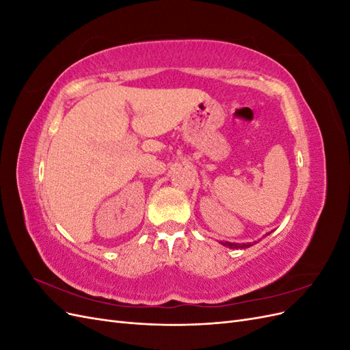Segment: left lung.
<instances>
[{
	"label": "left lung",
	"mask_w": 350,
	"mask_h": 350,
	"mask_svg": "<svg viewBox=\"0 0 350 350\" xmlns=\"http://www.w3.org/2000/svg\"><path fill=\"white\" fill-rule=\"evenodd\" d=\"M221 245L229 247V248H248L251 247V243H232V242H221Z\"/></svg>",
	"instance_id": "1"
}]
</instances>
